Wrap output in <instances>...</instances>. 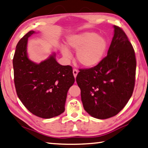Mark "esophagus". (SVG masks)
I'll return each instance as SVG.
<instances>
[{
  "mask_svg": "<svg viewBox=\"0 0 148 148\" xmlns=\"http://www.w3.org/2000/svg\"><path fill=\"white\" fill-rule=\"evenodd\" d=\"M78 70L77 69H73V75H74V77H75V78H76V77H77V74H78Z\"/></svg>",
  "mask_w": 148,
  "mask_h": 148,
  "instance_id": "esophagus-1",
  "label": "esophagus"
}]
</instances>
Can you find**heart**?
I'll list each match as a JSON object with an SVG mask.
<instances>
[{
    "mask_svg": "<svg viewBox=\"0 0 148 148\" xmlns=\"http://www.w3.org/2000/svg\"><path fill=\"white\" fill-rule=\"evenodd\" d=\"M67 45L77 51V59L84 67L91 68L100 63L104 57L108 48L106 38L93 32H83L69 36L67 38ZM66 59L71 58L69 50L63 47L60 49Z\"/></svg>",
    "mask_w": 148,
    "mask_h": 148,
    "instance_id": "b5f03b06",
    "label": "heart"
}]
</instances>
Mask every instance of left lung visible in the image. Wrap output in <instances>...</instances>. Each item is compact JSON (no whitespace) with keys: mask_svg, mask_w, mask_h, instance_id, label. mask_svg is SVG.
<instances>
[{"mask_svg":"<svg viewBox=\"0 0 148 148\" xmlns=\"http://www.w3.org/2000/svg\"><path fill=\"white\" fill-rule=\"evenodd\" d=\"M108 55L97 66L80 69L76 80L86 112L95 118L112 117L124 108L135 87L134 49L122 28L114 26Z\"/></svg>","mask_w":148,"mask_h":148,"instance_id":"1","label":"left lung"}]
</instances>
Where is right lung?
I'll list each match as a JSON object with an SVG mask.
<instances>
[{"label":"right lung","instance_id":"obj_1","mask_svg":"<svg viewBox=\"0 0 148 148\" xmlns=\"http://www.w3.org/2000/svg\"><path fill=\"white\" fill-rule=\"evenodd\" d=\"M29 31L18 41L13 59L14 83L18 97L27 110L43 119L60 115L65 110L67 93L75 78L71 66H62L55 55L35 64L27 55Z\"/></svg>","mask_w":148,"mask_h":148}]
</instances>
